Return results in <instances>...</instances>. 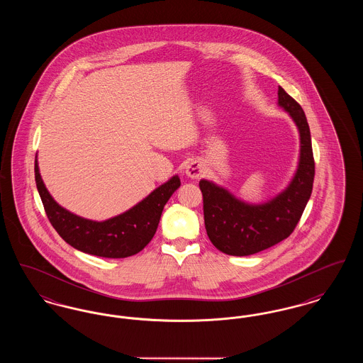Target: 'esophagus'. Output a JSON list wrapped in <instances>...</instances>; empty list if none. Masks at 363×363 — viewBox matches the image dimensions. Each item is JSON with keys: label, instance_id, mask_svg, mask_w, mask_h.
I'll use <instances>...</instances> for the list:
<instances>
[{"label": "esophagus", "instance_id": "1", "mask_svg": "<svg viewBox=\"0 0 363 363\" xmlns=\"http://www.w3.org/2000/svg\"><path fill=\"white\" fill-rule=\"evenodd\" d=\"M185 173L190 178H200L204 174V166L201 162L199 160H193L190 162L189 164L185 169Z\"/></svg>", "mask_w": 363, "mask_h": 363}]
</instances>
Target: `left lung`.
<instances>
[{"mask_svg": "<svg viewBox=\"0 0 363 363\" xmlns=\"http://www.w3.org/2000/svg\"><path fill=\"white\" fill-rule=\"evenodd\" d=\"M277 96L279 106L291 116L301 136L299 163L290 185L268 203L253 206L207 179L199 184L208 238L230 256H250L290 237L311 199L314 157L309 123L301 104L281 86Z\"/></svg>", "mask_w": 363, "mask_h": 363, "instance_id": "left-lung-1", "label": "left lung"}]
</instances>
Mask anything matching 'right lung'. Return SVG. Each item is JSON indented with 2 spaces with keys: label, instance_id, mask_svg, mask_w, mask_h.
<instances>
[{
  "label": "right lung",
  "instance_id": "add662e5",
  "mask_svg": "<svg viewBox=\"0 0 363 363\" xmlns=\"http://www.w3.org/2000/svg\"><path fill=\"white\" fill-rule=\"evenodd\" d=\"M35 181L46 215L60 237L80 252L107 259H125L143 250L155 235L166 203L181 185L175 175L129 211L104 222H94L54 201L40 178L36 159Z\"/></svg>",
  "mask_w": 363,
  "mask_h": 363
}]
</instances>
